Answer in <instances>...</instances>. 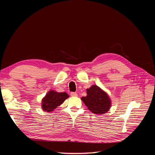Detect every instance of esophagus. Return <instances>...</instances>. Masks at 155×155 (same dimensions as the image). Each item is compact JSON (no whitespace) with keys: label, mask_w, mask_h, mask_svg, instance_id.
<instances>
[{"label":"esophagus","mask_w":155,"mask_h":155,"mask_svg":"<svg viewBox=\"0 0 155 155\" xmlns=\"http://www.w3.org/2000/svg\"><path fill=\"white\" fill-rule=\"evenodd\" d=\"M70 95H71V96L72 97H77L78 96L76 92H71L70 93Z\"/></svg>","instance_id":"34e87169"}]
</instances>
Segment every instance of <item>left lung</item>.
<instances>
[{
	"label": "left lung",
	"instance_id": "8db88e82",
	"mask_svg": "<svg viewBox=\"0 0 155 155\" xmlns=\"http://www.w3.org/2000/svg\"><path fill=\"white\" fill-rule=\"evenodd\" d=\"M87 95L81 99L92 113L101 115L109 111L112 101L109 94L96 85L87 89Z\"/></svg>",
	"mask_w": 155,
	"mask_h": 155
}]
</instances>
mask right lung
<instances>
[{
  "instance_id": "add662e5",
  "label": "right lung",
  "mask_w": 155,
  "mask_h": 155,
  "mask_svg": "<svg viewBox=\"0 0 155 155\" xmlns=\"http://www.w3.org/2000/svg\"><path fill=\"white\" fill-rule=\"evenodd\" d=\"M69 97L66 92H58L54 90L49 91L41 100L42 109L46 112H53Z\"/></svg>"
}]
</instances>
